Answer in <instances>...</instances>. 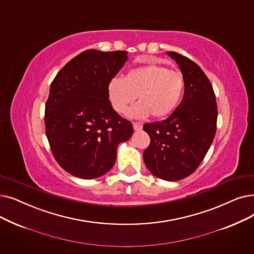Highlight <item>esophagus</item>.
<instances>
[{"label":"esophagus","mask_w":254,"mask_h":254,"mask_svg":"<svg viewBox=\"0 0 254 254\" xmlns=\"http://www.w3.org/2000/svg\"><path fill=\"white\" fill-rule=\"evenodd\" d=\"M133 127H134V129H135V130H141V129H142V127H143V126H142L141 124L134 123V124H133Z\"/></svg>","instance_id":"esophagus-1"}]
</instances>
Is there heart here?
Returning a JSON list of instances; mask_svg holds the SVG:
<instances>
[{
  "label": "heart",
  "instance_id": "1",
  "mask_svg": "<svg viewBox=\"0 0 254 254\" xmlns=\"http://www.w3.org/2000/svg\"><path fill=\"white\" fill-rule=\"evenodd\" d=\"M185 90L184 75L160 64L130 69L125 78L115 76L107 87L111 106L118 113L126 112L138 95L140 102L127 111L131 118H164L180 105Z\"/></svg>",
  "mask_w": 254,
  "mask_h": 254
}]
</instances>
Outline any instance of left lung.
<instances>
[{
  "label": "left lung",
  "mask_w": 254,
  "mask_h": 254,
  "mask_svg": "<svg viewBox=\"0 0 254 254\" xmlns=\"http://www.w3.org/2000/svg\"><path fill=\"white\" fill-rule=\"evenodd\" d=\"M167 55L184 75L185 92L166 120L143 127L150 137L143 159L154 176L175 182L192 174L202 162L216 134L218 112L212 84L199 66L174 52Z\"/></svg>",
  "instance_id": "left-lung-1"
}]
</instances>
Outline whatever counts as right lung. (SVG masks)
Listing matches in <instances>:
<instances>
[{
    "label": "right lung",
    "mask_w": 254,
    "mask_h": 254,
    "mask_svg": "<svg viewBox=\"0 0 254 254\" xmlns=\"http://www.w3.org/2000/svg\"><path fill=\"white\" fill-rule=\"evenodd\" d=\"M127 52L86 50L55 76L46 104V133L60 166L85 180L100 178L116 161L119 143L133 135L130 121L110 104L107 87Z\"/></svg>",
    "instance_id": "obj_1"
}]
</instances>
